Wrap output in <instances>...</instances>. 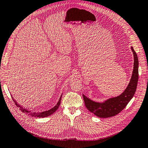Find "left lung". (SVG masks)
<instances>
[{"mask_svg": "<svg viewBox=\"0 0 148 148\" xmlns=\"http://www.w3.org/2000/svg\"><path fill=\"white\" fill-rule=\"evenodd\" d=\"M132 50L134 56V71L129 85L122 94H121L119 96L110 98L104 103L95 102L83 94L86 108L96 116L101 118L115 116L119 114L125 108L130 101L134 97L137 89L138 79V61L137 55L133 47H132Z\"/></svg>", "mask_w": 148, "mask_h": 148, "instance_id": "8db88e82", "label": "left lung"}]
</instances>
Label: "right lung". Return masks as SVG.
Masks as SVG:
<instances>
[{
    "label": "right lung",
    "mask_w": 148,
    "mask_h": 148,
    "mask_svg": "<svg viewBox=\"0 0 148 148\" xmlns=\"http://www.w3.org/2000/svg\"><path fill=\"white\" fill-rule=\"evenodd\" d=\"M61 98H62V97H60V99L58 101V102L57 105L54 106L53 108H51V110H47V111H45V112H31L30 111H28L27 110L25 109H24L22 108V106H20L18 105V104L15 101H14V103H15V105L18 106L20 108V110H21L22 112H25V113H28L29 115H31V116L33 117H48L49 116V115H51L53 114V113H54L55 112H56L58 108V107L60 106V103H61Z\"/></svg>",
    "instance_id": "add662e5"
}]
</instances>
